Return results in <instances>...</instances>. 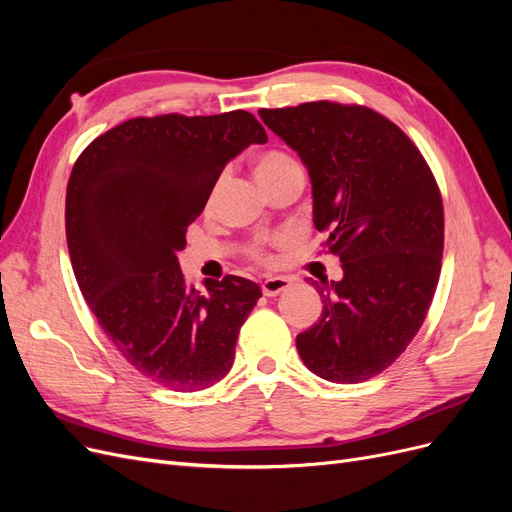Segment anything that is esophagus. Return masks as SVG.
<instances>
[{
  "label": "esophagus",
  "mask_w": 512,
  "mask_h": 512,
  "mask_svg": "<svg viewBox=\"0 0 512 512\" xmlns=\"http://www.w3.org/2000/svg\"><path fill=\"white\" fill-rule=\"evenodd\" d=\"M288 286H290V280H288V277H282V275H277V277H267V280L262 282V292H265L267 297H277V294L284 292Z\"/></svg>",
  "instance_id": "obj_1"
}]
</instances>
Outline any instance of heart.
<instances>
[{
  "label": "heart",
  "mask_w": 512,
  "mask_h": 512,
  "mask_svg": "<svg viewBox=\"0 0 512 512\" xmlns=\"http://www.w3.org/2000/svg\"><path fill=\"white\" fill-rule=\"evenodd\" d=\"M290 166H297V162H294L288 156V153H284V151H265V153H260L258 160H256V175H258L260 181H265V179H269L277 173H282V170H286ZM280 243H282V237L258 239L250 247H247V254H250L256 262H260V265H271V262H273L271 250Z\"/></svg>",
  "instance_id": "obj_1"
}]
</instances>
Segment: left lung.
Wrapping results in <instances>:
<instances>
[{"instance_id":"8db88e82","label":"left lung","mask_w":512,"mask_h":512,"mask_svg":"<svg viewBox=\"0 0 512 512\" xmlns=\"http://www.w3.org/2000/svg\"><path fill=\"white\" fill-rule=\"evenodd\" d=\"M260 117L305 162L314 226L344 269L339 282H312L324 307L297 335V350L324 380L365 382L408 348L436 292L444 250L436 177L410 136L374 108L320 100L260 108Z\"/></svg>"}]
</instances>
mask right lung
Wrapping results in <instances>:
<instances>
[{"label":"right lung","mask_w":512,"mask_h":512,"mask_svg":"<svg viewBox=\"0 0 512 512\" xmlns=\"http://www.w3.org/2000/svg\"><path fill=\"white\" fill-rule=\"evenodd\" d=\"M267 132L247 111L134 117L91 141L66 192V239L83 297L113 346L166 389L192 393L235 361L258 284L226 275L207 292L177 254L224 166Z\"/></svg>","instance_id":"right-lung-1"}]
</instances>
